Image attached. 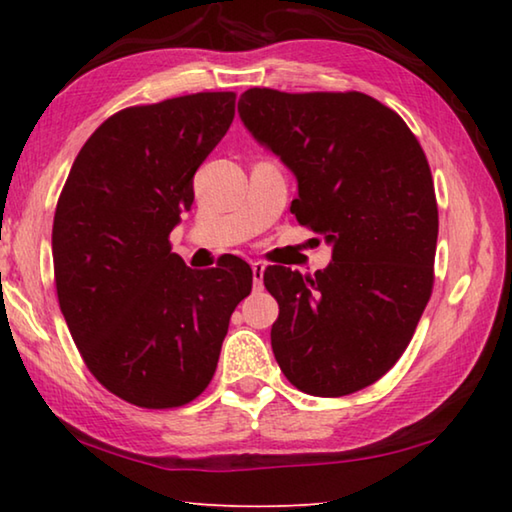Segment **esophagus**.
Here are the masks:
<instances>
[{"label": "esophagus", "instance_id": "34e87169", "mask_svg": "<svg viewBox=\"0 0 512 512\" xmlns=\"http://www.w3.org/2000/svg\"><path fill=\"white\" fill-rule=\"evenodd\" d=\"M250 268H253V284H255V288H259L262 286V280H264V271H266V264L264 262H253L250 264Z\"/></svg>", "mask_w": 512, "mask_h": 512}]
</instances>
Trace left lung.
<instances>
[{"instance_id":"obj_1","label":"left lung","mask_w":512,"mask_h":512,"mask_svg":"<svg viewBox=\"0 0 512 512\" xmlns=\"http://www.w3.org/2000/svg\"><path fill=\"white\" fill-rule=\"evenodd\" d=\"M239 116L297 176V224L333 244L311 275L268 266L275 360L300 392L336 398L383 378L410 345L434 286L439 208L405 120L360 91L253 87Z\"/></svg>"}]
</instances>
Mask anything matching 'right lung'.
<instances>
[{
  "instance_id": "1",
  "label": "right lung",
  "mask_w": 512,
  "mask_h": 512,
  "mask_svg": "<svg viewBox=\"0 0 512 512\" xmlns=\"http://www.w3.org/2000/svg\"><path fill=\"white\" fill-rule=\"evenodd\" d=\"M235 100L203 91L116 111L82 145L55 208V291L71 338L102 387L145 410L203 394L253 288L244 259L194 271L170 244Z\"/></svg>"
}]
</instances>
